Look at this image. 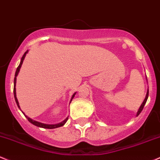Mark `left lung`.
I'll use <instances>...</instances> for the list:
<instances>
[{"label":"left lung","instance_id":"8db88e82","mask_svg":"<svg viewBox=\"0 0 160 160\" xmlns=\"http://www.w3.org/2000/svg\"><path fill=\"white\" fill-rule=\"evenodd\" d=\"M148 95H149V90H148V92H147V95H146V98H145V99H144V100H143V103H142V104H141V107H140V108H139V109H138V113H137V116H138V115H139L140 113H141V111H142V110H143V107H144L145 103H146L147 100H148Z\"/></svg>","mask_w":160,"mask_h":160}]
</instances>
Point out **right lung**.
<instances>
[{
    "instance_id": "obj_1",
    "label": "right lung",
    "mask_w": 160,
    "mask_h": 160,
    "mask_svg": "<svg viewBox=\"0 0 160 160\" xmlns=\"http://www.w3.org/2000/svg\"><path fill=\"white\" fill-rule=\"evenodd\" d=\"M27 52H28V51H26V53H25L24 54H23V56H22V59H21V62H20V63H19V66H18V67H17V71H16V73H15V78H14V87H13V94H14V98H15L16 103H17V106H18V107H19V102H18V100H17V95H16V88H15V87H16V82H17V76L18 73H19V69H20V68H21V66H22V62H23V60H24V59H25V57H26V55ZM75 94V93L74 94L72 95V97L71 101H72V100L73 99V98H74ZM71 101H70V103H71ZM19 109H20V108H19ZM26 118H27V119H28V122H31L32 124H33V125H36V126L41 127V128H49V129H52V128H58V127H61V126H62V125H63L64 124H65V123L66 122V121H67V120H68V118H66V119L65 120H64L63 122H60V123H59V124H56V125H47V124H43V123L38 122L34 121V120H32V119H30V118H28V116H26Z\"/></svg>"
}]
</instances>
